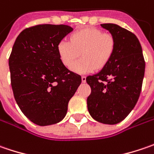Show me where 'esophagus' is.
<instances>
[{
  "mask_svg": "<svg viewBox=\"0 0 154 154\" xmlns=\"http://www.w3.org/2000/svg\"><path fill=\"white\" fill-rule=\"evenodd\" d=\"M82 82L85 83L86 82V77L85 76H82Z\"/></svg>",
  "mask_w": 154,
  "mask_h": 154,
  "instance_id": "34e87169",
  "label": "esophagus"
}]
</instances>
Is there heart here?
Returning a JSON list of instances; mask_svg holds the SVG:
<instances>
[{"instance_id": "1", "label": "heart", "mask_w": 154, "mask_h": 154, "mask_svg": "<svg viewBox=\"0 0 154 154\" xmlns=\"http://www.w3.org/2000/svg\"><path fill=\"white\" fill-rule=\"evenodd\" d=\"M116 39L109 32L97 28H85L70 36V41L62 39L57 44V51L64 66L70 67L75 60L82 58L73 64L71 70L77 73H90L103 68L114 55Z\"/></svg>"}]
</instances>
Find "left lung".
Segmentation results:
<instances>
[{
    "instance_id": "left-lung-1",
    "label": "left lung",
    "mask_w": 154,
    "mask_h": 154,
    "mask_svg": "<svg viewBox=\"0 0 154 154\" xmlns=\"http://www.w3.org/2000/svg\"><path fill=\"white\" fill-rule=\"evenodd\" d=\"M116 39L110 61L96 75L86 77L91 88L87 106L93 119L114 125L128 116L137 103L143 82L145 59L137 37L116 24H101Z\"/></svg>"
}]
</instances>
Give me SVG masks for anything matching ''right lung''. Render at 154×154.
<instances>
[{
	"instance_id": "right-lung-1",
	"label": "right lung",
	"mask_w": 154,
	"mask_h": 154,
	"mask_svg": "<svg viewBox=\"0 0 154 154\" xmlns=\"http://www.w3.org/2000/svg\"><path fill=\"white\" fill-rule=\"evenodd\" d=\"M72 30L67 25H36L24 29L14 44L8 59L14 97L24 115L38 126L64 119L82 82L63 64L57 51Z\"/></svg>"
}]
</instances>
